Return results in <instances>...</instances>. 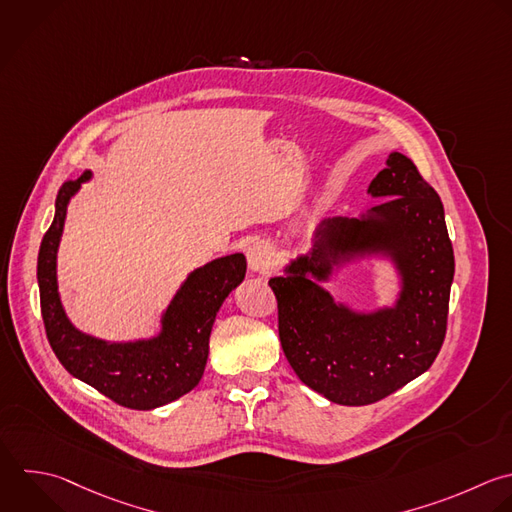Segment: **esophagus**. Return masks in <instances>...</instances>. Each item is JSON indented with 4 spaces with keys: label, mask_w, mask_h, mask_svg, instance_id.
<instances>
[{
    "label": "esophagus",
    "mask_w": 512,
    "mask_h": 512,
    "mask_svg": "<svg viewBox=\"0 0 512 512\" xmlns=\"http://www.w3.org/2000/svg\"><path fill=\"white\" fill-rule=\"evenodd\" d=\"M246 256H248V266L250 270L254 272H268L272 270V252L266 244L262 242H254L248 250H246Z\"/></svg>",
    "instance_id": "1"
}]
</instances>
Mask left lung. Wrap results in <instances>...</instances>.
<instances>
[{"label":"left lung","mask_w":512,"mask_h":512,"mask_svg":"<svg viewBox=\"0 0 512 512\" xmlns=\"http://www.w3.org/2000/svg\"><path fill=\"white\" fill-rule=\"evenodd\" d=\"M368 194L382 198L364 218L324 220L314 248L270 278L282 350L298 378L344 406L386 398L422 372L446 334L454 254L436 190L404 154H390ZM386 251L403 276L394 309L356 315L315 282L352 255Z\"/></svg>","instance_id":"1"}]
</instances>
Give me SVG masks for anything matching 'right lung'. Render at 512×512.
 I'll return each instance as SVG.
<instances>
[{"instance_id":"1","label":"right lung","mask_w":512,"mask_h":512,"mask_svg":"<svg viewBox=\"0 0 512 512\" xmlns=\"http://www.w3.org/2000/svg\"><path fill=\"white\" fill-rule=\"evenodd\" d=\"M88 178L90 172H84L78 180L62 184L54 222L40 246L38 284L46 334L72 376L126 408L152 410L184 396L200 382L216 312L244 280L246 258L232 254L194 270L168 306L162 332L152 340L108 344L76 330L60 302L56 256L68 202Z\"/></svg>"}]
</instances>
